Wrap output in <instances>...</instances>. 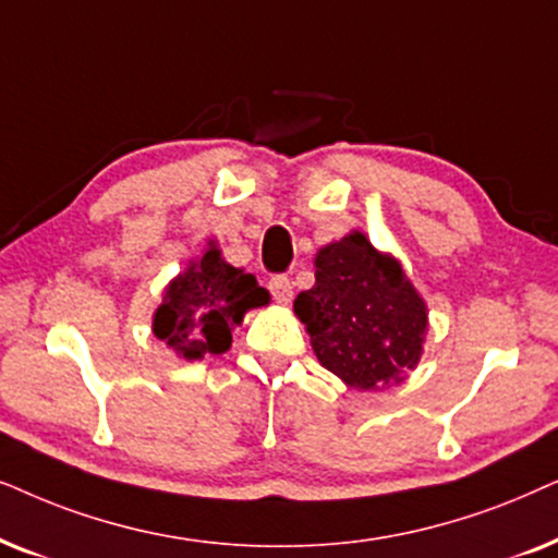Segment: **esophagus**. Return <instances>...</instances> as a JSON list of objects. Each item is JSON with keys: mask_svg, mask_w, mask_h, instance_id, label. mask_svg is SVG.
Wrapping results in <instances>:
<instances>
[{"mask_svg": "<svg viewBox=\"0 0 558 558\" xmlns=\"http://www.w3.org/2000/svg\"><path fill=\"white\" fill-rule=\"evenodd\" d=\"M270 293L278 303H291L293 299V283L286 278V275H275L270 280Z\"/></svg>", "mask_w": 558, "mask_h": 558, "instance_id": "34e87169", "label": "esophagus"}]
</instances>
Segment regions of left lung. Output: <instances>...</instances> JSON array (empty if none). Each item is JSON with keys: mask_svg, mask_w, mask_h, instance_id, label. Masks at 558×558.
I'll use <instances>...</instances> for the list:
<instances>
[{"mask_svg": "<svg viewBox=\"0 0 558 558\" xmlns=\"http://www.w3.org/2000/svg\"><path fill=\"white\" fill-rule=\"evenodd\" d=\"M316 286L293 301L318 362L347 388L377 392L405 380L423 354L428 306L403 265L360 229L324 244Z\"/></svg>", "mask_w": 558, "mask_h": 558, "instance_id": "left-lung-1", "label": "left lung"}]
</instances>
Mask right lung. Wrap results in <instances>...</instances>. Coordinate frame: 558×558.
I'll list each match as a JSON object with an SVG mask.
<instances>
[{
  "label": "right lung",
  "instance_id": "right-lung-1",
  "mask_svg": "<svg viewBox=\"0 0 558 558\" xmlns=\"http://www.w3.org/2000/svg\"><path fill=\"white\" fill-rule=\"evenodd\" d=\"M267 303L270 293L257 286L255 275L229 265L219 244L209 240L204 255L191 259L166 286L153 314V333L181 360L225 354L244 314Z\"/></svg>",
  "mask_w": 558,
  "mask_h": 558
}]
</instances>
